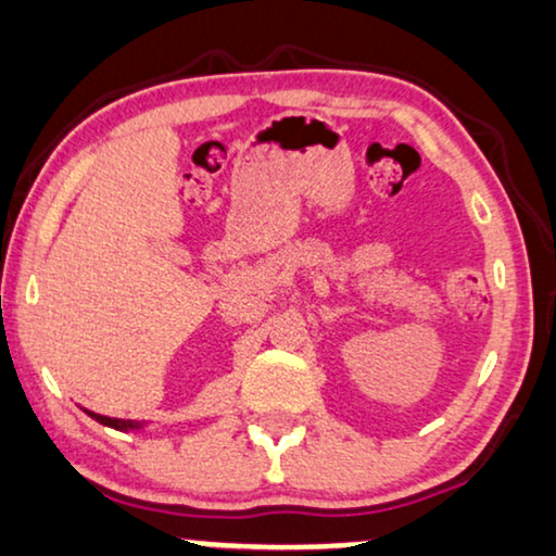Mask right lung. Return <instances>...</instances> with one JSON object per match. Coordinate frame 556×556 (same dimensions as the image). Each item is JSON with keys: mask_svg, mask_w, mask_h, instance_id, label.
Instances as JSON below:
<instances>
[{"mask_svg": "<svg viewBox=\"0 0 556 556\" xmlns=\"http://www.w3.org/2000/svg\"><path fill=\"white\" fill-rule=\"evenodd\" d=\"M86 414L91 416V419H97L99 424H104V427H112V429H119V431H127V429H137L140 424L135 421H125V419H110V416H99V414H91V410H86Z\"/></svg>", "mask_w": 556, "mask_h": 556, "instance_id": "obj_1", "label": "right lung"}]
</instances>
